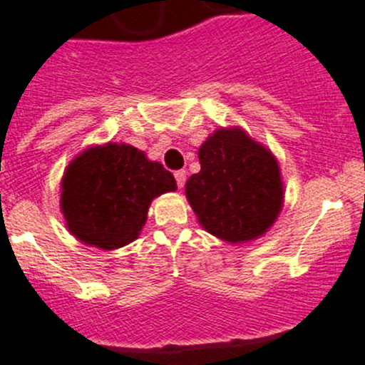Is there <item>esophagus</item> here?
<instances>
[{
	"mask_svg": "<svg viewBox=\"0 0 365 365\" xmlns=\"http://www.w3.org/2000/svg\"><path fill=\"white\" fill-rule=\"evenodd\" d=\"M174 175H175V181H178V186L182 187L184 182H186V170H178Z\"/></svg>",
	"mask_w": 365,
	"mask_h": 365,
	"instance_id": "34e87169",
	"label": "esophagus"
}]
</instances>
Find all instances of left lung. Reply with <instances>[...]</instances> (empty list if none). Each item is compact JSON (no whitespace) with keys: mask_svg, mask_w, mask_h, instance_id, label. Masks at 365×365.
Instances as JSON below:
<instances>
[{"mask_svg":"<svg viewBox=\"0 0 365 365\" xmlns=\"http://www.w3.org/2000/svg\"><path fill=\"white\" fill-rule=\"evenodd\" d=\"M200 172L186 182L198 223L227 243L261 237L284 204V184L272 150L241 128H220L198 149Z\"/></svg>","mask_w":365,"mask_h":365,"instance_id":"obj_1","label":"left lung"}]
</instances>
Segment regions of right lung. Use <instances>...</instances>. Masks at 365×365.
<instances>
[{
	"label": "right lung",
	"instance_id": "add662e5",
	"mask_svg": "<svg viewBox=\"0 0 365 365\" xmlns=\"http://www.w3.org/2000/svg\"><path fill=\"white\" fill-rule=\"evenodd\" d=\"M174 175L128 143L83 150L61 179L60 207L72 236L85 245L115 250L135 241L150 202L175 191Z\"/></svg>",
	"mask_w": 365,
	"mask_h": 365
}]
</instances>
